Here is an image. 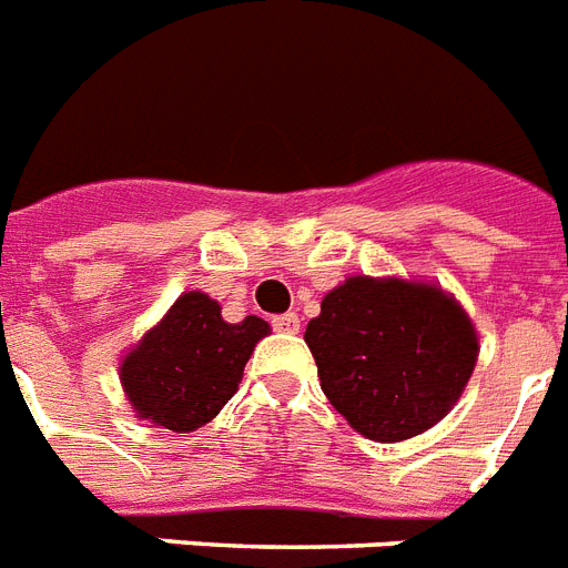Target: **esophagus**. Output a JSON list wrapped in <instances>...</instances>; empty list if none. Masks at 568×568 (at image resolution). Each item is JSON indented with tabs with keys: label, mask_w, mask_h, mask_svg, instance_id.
I'll list each match as a JSON object with an SVG mask.
<instances>
[{
	"label": "esophagus",
	"mask_w": 568,
	"mask_h": 568,
	"mask_svg": "<svg viewBox=\"0 0 568 568\" xmlns=\"http://www.w3.org/2000/svg\"><path fill=\"white\" fill-rule=\"evenodd\" d=\"M271 326L276 332H297L300 329V317L294 312H285V315H276L271 317Z\"/></svg>",
	"instance_id": "esophagus-1"
}]
</instances>
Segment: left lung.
I'll use <instances>...</instances> for the list:
<instances>
[{"mask_svg": "<svg viewBox=\"0 0 568 568\" xmlns=\"http://www.w3.org/2000/svg\"><path fill=\"white\" fill-rule=\"evenodd\" d=\"M306 344L335 412L379 444L444 419L478 356L469 317L440 288L371 276L326 294Z\"/></svg>", "mask_w": 568, "mask_h": 568, "instance_id": "1", "label": "left lung"}]
</instances>
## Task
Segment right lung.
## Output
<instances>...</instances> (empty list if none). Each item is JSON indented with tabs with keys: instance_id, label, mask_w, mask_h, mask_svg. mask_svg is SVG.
Here are the masks:
<instances>
[{
	"instance_id": "right-lung-1",
	"label": "right lung",
	"mask_w": 568,
	"mask_h": 568,
	"mask_svg": "<svg viewBox=\"0 0 568 568\" xmlns=\"http://www.w3.org/2000/svg\"><path fill=\"white\" fill-rule=\"evenodd\" d=\"M268 324L247 315L227 324L201 292L178 297L160 326L122 364V385L136 414L172 432H195L236 394L256 341Z\"/></svg>"
}]
</instances>
